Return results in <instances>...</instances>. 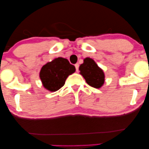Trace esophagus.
I'll list each match as a JSON object with an SVG mask.
<instances>
[{"mask_svg": "<svg viewBox=\"0 0 149 149\" xmlns=\"http://www.w3.org/2000/svg\"><path fill=\"white\" fill-rule=\"evenodd\" d=\"M75 68H76V70H77V72H78L79 71V63H77V64H75Z\"/></svg>", "mask_w": 149, "mask_h": 149, "instance_id": "1", "label": "esophagus"}]
</instances>
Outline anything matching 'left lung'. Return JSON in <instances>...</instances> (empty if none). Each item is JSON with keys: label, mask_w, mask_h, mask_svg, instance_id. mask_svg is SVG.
<instances>
[{"label": "left lung", "mask_w": 149, "mask_h": 149, "mask_svg": "<svg viewBox=\"0 0 149 149\" xmlns=\"http://www.w3.org/2000/svg\"><path fill=\"white\" fill-rule=\"evenodd\" d=\"M80 74L86 80L90 86L96 88H100L104 83L105 75L104 71L94 61L89 57L84 59V63L79 67Z\"/></svg>", "instance_id": "1"}]
</instances>
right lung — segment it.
Here are the masks:
<instances>
[{"mask_svg":"<svg viewBox=\"0 0 149 149\" xmlns=\"http://www.w3.org/2000/svg\"><path fill=\"white\" fill-rule=\"evenodd\" d=\"M74 65L67 58L58 57L43 65L40 77L43 87L51 92H55L64 86L65 80L75 72Z\"/></svg>","mask_w":149,"mask_h":149,"instance_id":"right-lung-1","label":"right lung"}]
</instances>
